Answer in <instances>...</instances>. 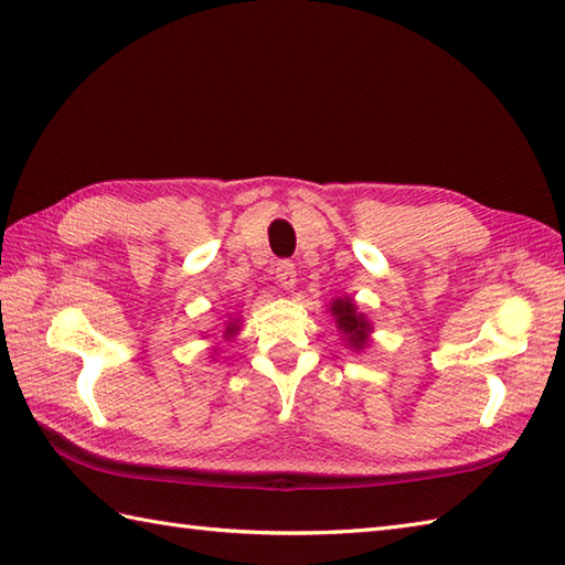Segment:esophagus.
<instances>
[{
	"label": "esophagus",
	"mask_w": 565,
	"mask_h": 565,
	"mask_svg": "<svg viewBox=\"0 0 565 565\" xmlns=\"http://www.w3.org/2000/svg\"><path fill=\"white\" fill-rule=\"evenodd\" d=\"M274 274H276V281H279L281 289H294V284H296V267H294V264H291L289 259L276 262Z\"/></svg>",
	"instance_id": "esophagus-1"
}]
</instances>
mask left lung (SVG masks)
<instances>
[{
    "label": "left lung",
    "instance_id": "8db88e82",
    "mask_svg": "<svg viewBox=\"0 0 565 565\" xmlns=\"http://www.w3.org/2000/svg\"><path fill=\"white\" fill-rule=\"evenodd\" d=\"M332 316L338 318V328L350 338L354 347H362L366 342V332H369V322L364 316L356 313V308L352 303V298H340V301L332 303Z\"/></svg>",
    "mask_w": 565,
    "mask_h": 565
}]
</instances>
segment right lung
Here are the masks:
<instances>
[{"label":"right lung","instance_id":"add662e5","mask_svg":"<svg viewBox=\"0 0 565 565\" xmlns=\"http://www.w3.org/2000/svg\"><path fill=\"white\" fill-rule=\"evenodd\" d=\"M227 330H233V328H227Z\"/></svg>","mask_w":565,"mask_h":565}]
</instances>
